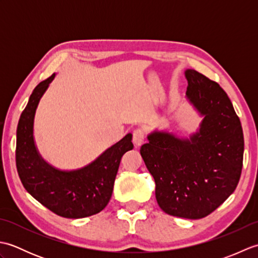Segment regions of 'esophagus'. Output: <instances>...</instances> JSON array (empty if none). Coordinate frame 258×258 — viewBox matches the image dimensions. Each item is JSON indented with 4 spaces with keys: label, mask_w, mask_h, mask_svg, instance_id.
Here are the masks:
<instances>
[{
    "label": "esophagus",
    "mask_w": 258,
    "mask_h": 258,
    "mask_svg": "<svg viewBox=\"0 0 258 258\" xmlns=\"http://www.w3.org/2000/svg\"><path fill=\"white\" fill-rule=\"evenodd\" d=\"M145 132L142 128H136L133 132V142L136 146H141L144 143Z\"/></svg>",
    "instance_id": "esophagus-1"
}]
</instances>
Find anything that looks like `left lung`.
Segmentation results:
<instances>
[{
    "label": "left lung",
    "instance_id": "8db88e82",
    "mask_svg": "<svg viewBox=\"0 0 258 258\" xmlns=\"http://www.w3.org/2000/svg\"><path fill=\"white\" fill-rule=\"evenodd\" d=\"M186 96L204 116L189 140L166 132L149 135L141 155L155 180L158 205L169 215L199 220L236 188L243 167L244 136L227 94L216 82L187 70Z\"/></svg>",
    "mask_w": 258,
    "mask_h": 258
}]
</instances>
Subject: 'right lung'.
Segmentation results:
<instances>
[{
  "instance_id": "1",
  "label": "right lung",
  "mask_w": 258,
  "mask_h": 258,
  "mask_svg": "<svg viewBox=\"0 0 258 258\" xmlns=\"http://www.w3.org/2000/svg\"><path fill=\"white\" fill-rule=\"evenodd\" d=\"M54 76L35 87L21 114L16 130V168L24 188L51 212L67 218L87 217L100 213L111 200L120 158L134 147L132 134L78 171L62 172L48 165L36 151L33 122L37 104Z\"/></svg>"
}]
</instances>
